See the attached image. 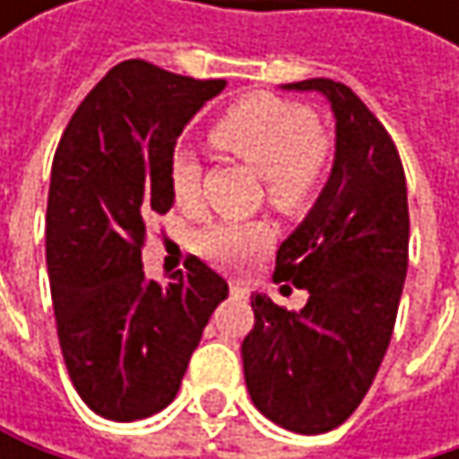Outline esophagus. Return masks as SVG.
Wrapping results in <instances>:
<instances>
[{"instance_id": "34e87169", "label": "esophagus", "mask_w": 459, "mask_h": 459, "mask_svg": "<svg viewBox=\"0 0 459 459\" xmlns=\"http://www.w3.org/2000/svg\"><path fill=\"white\" fill-rule=\"evenodd\" d=\"M230 298H236V300L249 298V287H247V284H241V281H230Z\"/></svg>"}]
</instances>
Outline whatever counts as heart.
I'll return each mask as SVG.
<instances>
[{"mask_svg": "<svg viewBox=\"0 0 459 459\" xmlns=\"http://www.w3.org/2000/svg\"><path fill=\"white\" fill-rule=\"evenodd\" d=\"M210 138L233 156L263 172L265 199L298 215L311 207L332 169V140L319 130L308 106L279 95L257 92L233 100L212 122ZM169 194L178 207H194L202 194V164L186 148H178L167 169ZM273 241L265 221L226 218L196 233V252L218 268L244 271Z\"/></svg>", "mask_w": 459, "mask_h": 459, "instance_id": "1", "label": "heart"}]
</instances>
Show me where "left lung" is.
Here are the masks:
<instances>
[{
    "label": "left lung",
    "mask_w": 459,
    "mask_h": 459,
    "mask_svg": "<svg viewBox=\"0 0 459 459\" xmlns=\"http://www.w3.org/2000/svg\"><path fill=\"white\" fill-rule=\"evenodd\" d=\"M319 90L337 119L334 167L316 207L276 252V281L308 290L300 311L252 295L241 342L252 404L295 433H326L367 396L388 351L410 263L407 178L396 143L364 100L332 79Z\"/></svg>",
    "instance_id": "obj_1"
}]
</instances>
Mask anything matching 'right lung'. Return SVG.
Masks as SVG:
<instances>
[{
  "instance_id": "right-lung-1",
  "label": "right lung",
  "mask_w": 459,
  "mask_h": 459,
  "mask_svg": "<svg viewBox=\"0 0 459 459\" xmlns=\"http://www.w3.org/2000/svg\"><path fill=\"white\" fill-rule=\"evenodd\" d=\"M226 79L148 60L114 65L65 125L47 196V271L57 340L82 402L133 422L164 410L229 284L199 257L148 281L145 223L172 207L175 140Z\"/></svg>"
}]
</instances>
